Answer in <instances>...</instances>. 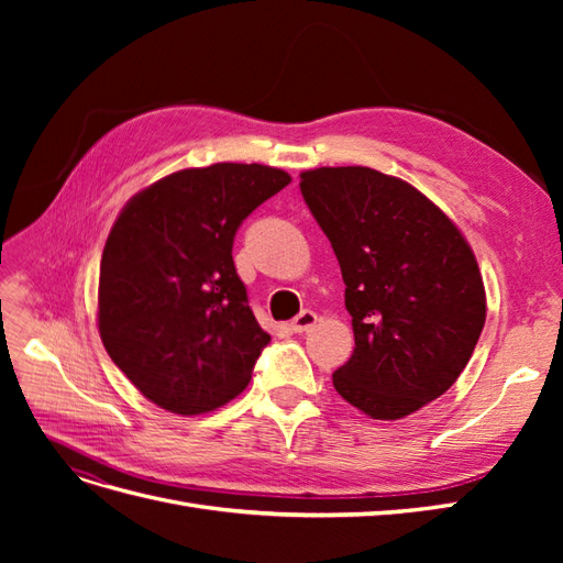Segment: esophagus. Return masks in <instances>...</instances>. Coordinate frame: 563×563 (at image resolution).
<instances>
[{
    "label": "esophagus",
    "mask_w": 563,
    "mask_h": 563,
    "mask_svg": "<svg viewBox=\"0 0 563 563\" xmlns=\"http://www.w3.org/2000/svg\"><path fill=\"white\" fill-rule=\"evenodd\" d=\"M314 323H317V312L302 310L291 323H288V327H291V331H296V333H305V331H310Z\"/></svg>",
    "instance_id": "34e87169"
}]
</instances>
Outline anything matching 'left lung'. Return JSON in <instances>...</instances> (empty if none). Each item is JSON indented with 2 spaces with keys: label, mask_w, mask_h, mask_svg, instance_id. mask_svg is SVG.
<instances>
[{
  "label": "left lung",
  "mask_w": 563,
  "mask_h": 563,
  "mask_svg": "<svg viewBox=\"0 0 563 563\" xmlns=\"http://www.w3.org/2000/svg\"><path fill=\"white\" fill-rule=\"evenodd\" d=\"M345 282L354 352L340 397L376 420L418 411L457 380L486 321L479 265L451 218L413 185L368 166L300 174Z\"/></svg>",
  "instance_id": "1"
}]
</instances>
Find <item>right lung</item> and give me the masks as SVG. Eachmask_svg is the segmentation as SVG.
<instances>
[{"mask_svg": "<svg viewBox=\"0 0 563 563\" xmlns=\"http://www.w3.org/2000/svg\"><path fill=\"white\" fill-rule=\"evenodd\" d=\"M291 183L263 164L185 168L135 195L114 220L98 284V331L124 376L172 413L242 395L269 335L232 261L234 234Z\"/></svg>", "mask_w": 563, "mask_h": 563, "instance_id": "right-lung-1", "label": "right lung"}]
</instances>
